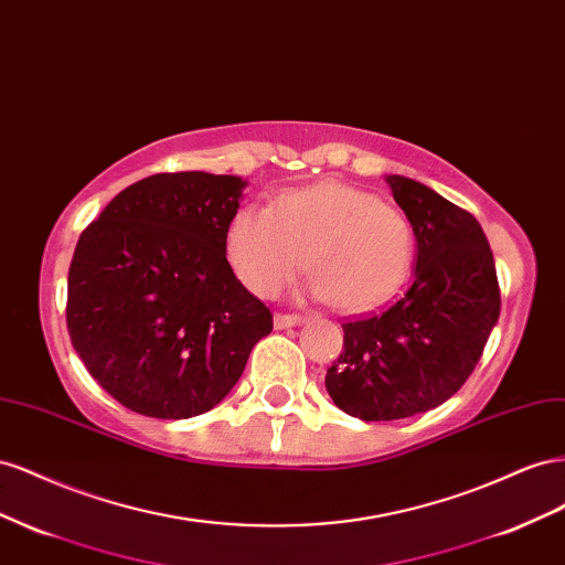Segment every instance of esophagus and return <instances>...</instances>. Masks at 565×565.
<instances>
[{
	"label": "esophagus",
	"instance_id": "esophagus-1",
	"mask_svg": "<svg viewBox=\"0 0 565 565\" xmlns=\"http://www.w3.org/2000/svg\"><path fill=\"white\" fill-rule=\"evenodd\" d=\"M305 317L298 315H274V329H294L300 327Z\"/></svg>",
	"mask_w": 565,
	"mask_h": 565
}]
</instances>
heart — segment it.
Returning a JSON list of instances; mask_svg holds the SVG:
<instances>
[{"mask_svg": "<svg viewBox=\"0 0 565 565\" xmlns=\"http://www.w3.org/2000/svg\"><path fill=\"white\" fill-rule=\"evenodd\" d=\"M227 255L255 296H277L305 265L308 294L360 312L388 302L407 281L414 227L397 205L343 182L286 191L271 207L232 217Z\"/></svg>", "mask_w": 565, "mask_h": 565, "instance_id": "heart-1", "label": "heart"}]
</instances>
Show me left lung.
I'll use <instances>...</instances> for the list:
<instances>
[{"label":"left lung","mask_w":565,"mask_h":565,"mask_svg":"<svg viewBox=\"0 0 565 565\" xmlns=\"http://www.w3.org/2000/svg\"><path fill=\"white\" fill-rule=\"evenodd\" d=\"M385 182L414 227V281L391 308L343 324V352L324 381L333 405L362 422H395L452 397L502 305L478 220L409 177Z\"/></svg>","instance_id":"1"}]
</instances>
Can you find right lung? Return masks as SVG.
I'll list each match as a JSON object with an SVG mask.
<instances>
[{"label":"right lung","instance_id":"obj_1","mask_svg":"<svg viewBox=\"0 0 565 565\" xmlns=\"http://www.w3.org/2000/svg\"><path fill=\"white\" fill-rule=\"evenodd\" d=\"M246 184L236 174H151L79 234L68 333L92 379L127 409L153 418L213 409L271 331V312L227 263Z\"/></svg>","mask_w":565,"mask_h":565}]
</instances>
